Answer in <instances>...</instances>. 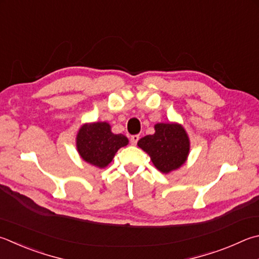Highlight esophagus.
<instances>
[{
  "label": "esophagus",
  "instance_id": "1",
  "mask_svg": "<svg viewBox=\"0 0 259 259\" xmlns=\"http://www.w3.org/2000/svg\"><path fill=\"white\" fill-rule=\"evenodd\" d=\"M138 140H139V136L138 135H134V136H131V137H130V143L133 144V145L137 144Z\"/></svg>",
  "mask_w": 259,
  "mask_h": 259
}]
</instances>
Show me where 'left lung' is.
I'll list each match as a JSON object with an SVG mask.
<instances>
[{"instance_id": "left-lung-1", "label": "left lung", "mask_w": 259, "mask_h": 259, "mask_svg": "<svg viewBox=\"0 0 259 259\" xmlns=\"http://www.w3.org/2000/svg\"><path fill=\"white\" fill-rule=\"evenodd\" d=\"M154 128L155 134L145 136L138 146L149 155L155 167L166 175L187 161L190 150L189 137L179 123H157Z\"/></svg>"}]
</instances>
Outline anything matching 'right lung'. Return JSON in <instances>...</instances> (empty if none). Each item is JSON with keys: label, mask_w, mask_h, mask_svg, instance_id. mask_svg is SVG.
<instances>
[{"label": "right lung", "mask_w": 259, "mask_h": 259, "mask_svg": "<svg viewBox=\"0 0 259 259\" xmlns=\"http://www.w3.org/2000/svg\"><path fill=\"white\" fill-rule=\"evenodd\" d=\"M129 140L123 135H114L107 122H94L80 126L76 145L83 161L103 168L109 165L115 153L128 145Z\"/></svg>", "instance_id": "add662e5"}]
</instances>
